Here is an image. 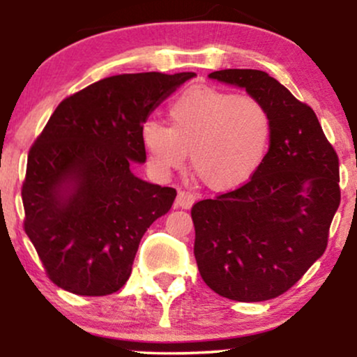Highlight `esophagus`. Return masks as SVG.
Returning <instances> with one entry per match:
<instances>
[{
  "instance_id": "obj_1",
  "label": "esophagus",
  "mask_w": 357,
  "mask_h": 357,
  "mask_svg": "<svg viewBox=\"0 0 357 357\" xmlns=\"http://www.w3.org/2000/svg\"><path fill=\"white\" fill-rule=\"evenodd\" d=\"M195 196L191 195V192L188 191H178V196H176V202H174V206L176 208H183V210H190L192 206V203H195Z\"/></svg>"
}]
</instances>
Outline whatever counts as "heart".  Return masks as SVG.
<instances>
[{"label": "heart", "mask_w": 357, "mask_h": 357, "mask_svg": "<svg viewBox=\"0 0 357 357\" xmlns=\"http://www.w3.org/2000/svg\"><path fill=\"white\" fill-rule=\"evenodd\" d=\"M171 127L149 121L141 141L147 166L167 178L190 162L213 191H231L252 179L272 141V117L264 102L208 85L184 90L169 105Z\"/></svg>", "instance_id": "heart-1"}]
</instances>
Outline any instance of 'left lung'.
<instances>
[{
    "label": "left lung",
    "mask_w": 357,
    "mask_h": 357,
    "mask_svg": "<svg viewBox=\"0 0 357 357\" xmlns=\"http://www.w3.org/2000/svg\"><path fill=\"white\" fill-rule=\"evenodd\" d=\"M208 77L264 102L272 141L247 184L192 206L196 264L221 297L268 301L326 252L341 203L339 159L314 110L267 72L228 68Z\"/></svg>",
    "instance_id": "8db88e82"
}]
</instances>
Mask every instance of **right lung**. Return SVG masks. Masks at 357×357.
I'll return each instance as SVG.
<instances>
[{"mask_svg": "<svg viewBox=\"0 0 357 357\" xmlns=\"http://www.w3.org/2000/svg\"><path fill=\"white\" fill-rule=\"evenodd\" d=\"M196 73H122L60 102L28 153L24 231L53 284L109 296L129 280L147 228L166 215L174 188L142 181L141 129Z\"/></svg>", "mask_w": 357, "mask_h": 357, "instance_id": "obj_1", "label": "right lung"}]
</instances>
